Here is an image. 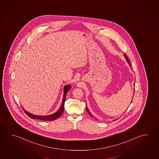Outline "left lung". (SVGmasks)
Listing matches in <instances>:
<instances>
[{
	"instance_id": "8db88e82",
	"label": "left lung",
	"mask_w": 159,
	"mask_h": 159,
	"mask_svg": "<svg viewBox=\"0 0 159 159\" xmlns=\"http://www.w3.org/2000/svg\"><path fill=\"white\" fill-rule=\"evenodd\" d=\"M124 57H125V59H126V60L127 62V63H128V64L129 65V66H130V67H131V65H130V62H129V59H128L127 57L125 55V54H124ZM131 69H132V68H131ZM132 101H131V102H132ZM86 107L87 111V112H88V113H89V115H91V116L92 117H93V115H92L91 113V112H89V109H88V108H87V106H86ZM117 119H116V120H114L113 121H116V120H117Z\"/></svg>"
}]
</instances>
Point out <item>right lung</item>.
<instances>
[{
  "instance_id": "1",
  "label": "right lung",
  "mask_w": 159,
  "mask_h": 159,
  "mask_svg": "<svg viewBox=\"0 0 159 159\" xmlns=\"http://www.w3.org/2000/svg\"><path fill=\"white\" fill-rule=\"evenodd\" d=\"M64 89H63V100H62V105L61 106V107H59V110L57 111L56 112L53 113L52 115H46V116H40V115H35L32 113H30L28 112H27V111L24 110L23 107V109L25 113H26L27 116H29L30 118L32 119H37V120H44V121H53L55 120L56 119H58L60 116H61L62 113L63 112L64 108H65V100H66V94L67 93V92L71 89V86L70 84L66 85L64 87Z\"/></svg>"
}]
</instances>
